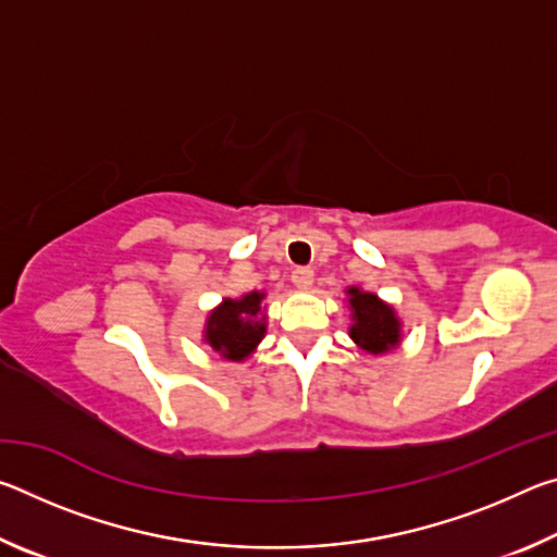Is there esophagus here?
<instances>
[{
    "instance_id": "esophagus-1",
    "label": "esophagus",
    "mask_w": 557,
    "mask_h": 557,
    "mask_svg": "<svg viewBox=\"0 0 557 557\" xmlns=\"http://www.w3.org/2000/svg\"><path fill=\"white\" fill-rule=\"evenodd\" d=\"M292 282L297 287H309L314 282V270L312 268H295L292 270Z\"/></svg>"
}]
</instances>
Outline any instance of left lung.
Instances as JSON below:
<instances>
[{
	"mask_svg": "<svg viewBox=\"0 0 557 557\" xmlns=\"http://www.w3.org/2000/svg\"><path fill=\"white\" fill-rule=\"evenodd\" d=\"M348 295H351L348 305L354 309L351 338L358 346L369 354H383L398 344L400 322L393 307L383 305L371 292H361L358 287L348 289Z\"/></svg>",
	"mask_w": 557,
	"mask_h": 557,
	"instance_id": "left-lung-1",
	"label": "left lung"
}]
</instances>
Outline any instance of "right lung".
Returning a JSON list of instances; mask_svg holds the SVG:
<instances>
[{
  "label": "right lung",
  "mask_w": 557,
  "mask_h": 557,
  "mask_svg": "<svg viewBox=\"0 0 557 557\" xmlns=\"http://www.w3.org/2000/svg\"><path fill=\"white\" fill-rule=\"evenodd\" d=\"M262 297L265 295L260 292H250L240 299H225L209 317L206 342L231 361H243L265 336V324H262L265 317L260 309Z\"/></svg>",
  "instance_id": "1"
}]
</instances>
